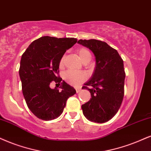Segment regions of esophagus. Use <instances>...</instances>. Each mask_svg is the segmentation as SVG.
<instances>
[{"label": "esophagus", "mask_w": 151, "mask_h": 151, "mask_svg": "<svg viewBox=\"0 0 151 151\" xmlns=\"http://www.w3.org/2000/svg\"><path fill=\"white\" fill-rule=\"evenodd\" d=\"M76 92L78 93V92H81V88H76Z\"/></svg>", "instance_id": "1"}]
</instances>
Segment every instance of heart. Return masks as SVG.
I'll list each match as a JSON object with an SVG mask.
<instances>
[{"label":"heart","instance_id":"1","mask_svg":"<svg viewBox=\"0 0 151 151\" xmlns=\"http://www.w3.org/2000/svg\"><path fill=\"white\" fill-rule=\"evenodd\" d=\"M77 54L78 55L80 59L83 63L88 62L91 59L90 51L87 47H81L77 50ZM64 56H63L59 61V66L62 67L64 65ZM87 78V75L84 72L75 71V70H68L64 73V79L68 84L73 86H79L82 83L86 81Z\"/></svg>","mask_w":151,"mask_h":151}]
</instances>
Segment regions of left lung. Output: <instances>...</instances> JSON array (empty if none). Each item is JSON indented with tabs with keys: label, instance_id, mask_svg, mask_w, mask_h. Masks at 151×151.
I'll use <instances>...</instances> for the list:
<instances>
[{
	"label": "left lung",
	"instance_id": "1",
	"mask_svg": "<svg viewBox=\"0 0 151 151\" xmlns=\"http://www.w3.org/2000/svg\"><path fill=\"white\" fill-rule=\"evenodd\" d=\"M79 44L92 50L96 66L91 79L82 88L90 91L91 98L82 105L85 118L103 123L118 113L124 97L125 72L118 51L101 40H79Z\"/></svg>",
	"mask_w": 151,
	"mask_h": 151
}]
</instances>
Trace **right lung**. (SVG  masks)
Instances as JSON below:
<instances>
[{"label": "right lung", "mask_w": 151, "mask_h": 151, "mask_svg": "<svg viewBox=\"0 0 151 151\" xmlns=\"http://www.w3.org/2000/svg\"><path fill=\"white\" fill-rule=\"evenodd\" d=\"M76 42L74 38L42 36L31 42L22 56L19 73L22 92L28 108L39 119L58 118L67 99L76 93L64 81L60 90L49 86L52 81L60 85L62 78L59 76V61L66 50Z\"/></svg>", "instance_id": "obj_1"}]
</instances>
